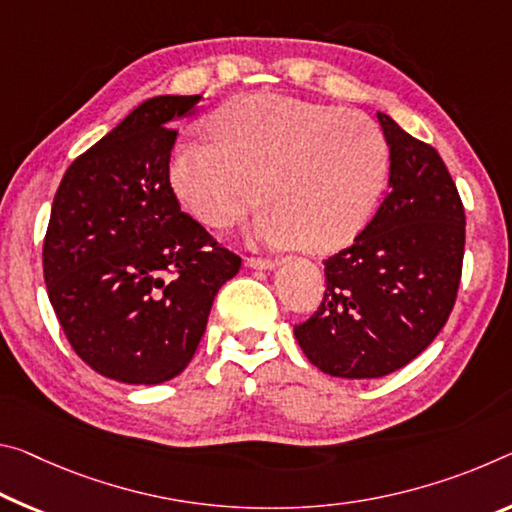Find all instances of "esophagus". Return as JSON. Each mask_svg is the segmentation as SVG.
Listing matches in <instances>:
<instances>
[{
    "instance_id": "obj_1",
    "label": "esophagus",
    "mask_w": 512,
    "mask_h": 512,
    "mask_svg": "<svg viewBox=\"0 0 512 512\" xmlns=\"http://www.w3.org/2000/svg\"><path fill=\"white\" fill-rule=\"evenodd\" d=\"M275 264H278V262H275V259H269V257H248L246 259L248 269H273Z\"/></svg>"
}]
</instances>
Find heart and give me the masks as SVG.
Returning <instances> with one entry per match:
<instances>
[{
    "instance_id": "1",
    "label": "heart",
    "mask_w": 512,
    "mask_h": 512,
    "mask_svg": "<svg viewBox=\"0 0 512 512\" xmlns=\"http://www.w3.org/2000/svg\"><path fill=\"white\" fill-rule=\"evenodd\" d=\"M216 143H182L170 184L205 225L227 227L259 198L253 232L326 255L371 221L389 180V145L369 116L296 97L243 95L212 120Z\"/></svg>"
}]
</instances>
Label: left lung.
<instances>
[{
    "instance_id": "obj_1",
    "label": "left lung",
    "mask_w": 512,
    "mask_h": 512,
    "mask_svg": "<svg viewBox=\"0 0 512 512\" xmlns=\"http://www.w3.org/2000/svg\"><path fill=\"white\" fill-rule=\"evenodd\" d=\"M389 145V193L351 246L328 257L326 294L294 328L316 369L380 378L415 360L456 303L465 209L435 148L378 113Z\"/></svg>"
}]
</instances>
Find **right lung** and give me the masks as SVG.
<instances>
[{
  "instance_id": "add662e5",
  "label": "right lung",
  "mask_w": 512,
  "mask_h": 512,
  "mask_svg": "<svg viewBox=\"0 0 512 512\" xmlns=\"http://www.w3.org/2000/svg\"><path fill=\"white\" fill-rule=\"evenodd\" d=\"M202 95L139 104L72 161L43 243L47 296L70 346L127 385L180 376L241 257L184 214L170 186L175 123Z\"/></svg>"
}]
</instances>
